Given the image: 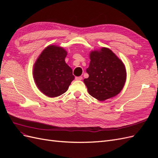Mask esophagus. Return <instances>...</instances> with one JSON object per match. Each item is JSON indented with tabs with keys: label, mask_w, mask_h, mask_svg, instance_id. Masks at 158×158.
<instances>
[{
	"label": "esophagus",
	"mask_w": 158,
	"mask_h": 158,
	"mask_svg": "<svg viewBox=\"0 0 158 158\" xmlns=\"http://www.w3.org/2000/svg\"><path fill=\"white\" fill-rule=\"evenodd\" d=\"M76 80H82V76H77V77L75 78Z\"/></svg>",
	"instance_id": "34e87169"
}]
</instances>
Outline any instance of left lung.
Listing matches in <instances>:
<instances>
[{
    "label": "left lung",
    "mask_w": 158,
    "mask_h": 158,
    "mask_svg": "<svg viewBox=\"0 0 158 158\" xmlns=\"http://www.w3.org/2000/svg\"><path fill=\"white\" fill-rule=\"evenodd\" d=\"M90 63L84 80L88 93L99 101L115 96L122 90L126 81V70L123 62L112 51L103 47L92 51Z\"/></svg>",
    "instance_id": "obj_1"
}]
</instances>
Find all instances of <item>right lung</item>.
Returning <instances> with one entry per match:
<instances>
[{
	"label": "right lung",
	"mask_w": 158,
	"mask_h": 158,
	"mask_svg": "<svg viewBox=\"0 0 158 158\" xmlns=\"http://www.w3.org/2000/svg\"><path fill=\"white\" fill-rule=\"evenodd\" d=\"M66 55L64 49L50 45L43 51L34 64L36 85L48 97H58L65 93L74 79L73 70L64 61Z\"/></svg>",
	"instance_id": "obj_1"
}]
</instances>
